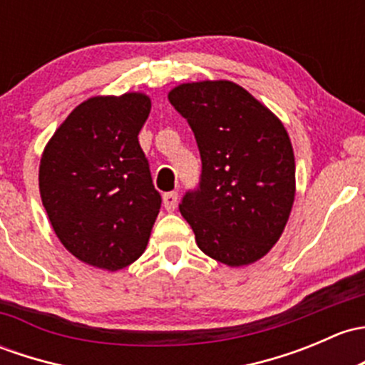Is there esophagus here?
<instances>
[{
	"label": "esophagus",
	"mask_w": 365,
	"mask_h": 365,
	"mask_svg": "<svg viewBox=\"0 0 365 365\" xmlns=\"http://www.w3.org/2000/svg\"><path fill=\"white\" fill-rule=\"evenodd\" d=\"M163 202H164V208H166L168 212H175L176 202H178V194H176V192H168V194H164Z\"/></svg>",
	"instance_id": "1"
}]
</instances>
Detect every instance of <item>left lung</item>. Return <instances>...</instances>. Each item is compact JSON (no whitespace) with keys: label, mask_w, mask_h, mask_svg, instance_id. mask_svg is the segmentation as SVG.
Instances as JSON below:
<instances>
[{"label":"left lung","mask_w":365,"mask_h":365,"mask_svg":"<svg viewBox=\"0 0 365 365\" xmlns=\"http://www.w3.org/2000/svg\"><path fill=\"white\" fill-rule=\"evenodd\" d=\"M201 153L199 189L180 212L208 257L231 267L262 259L282 236L295 197L294 148L282 120L229 80L182 83L168 94Z\"/></svg>","instance_id":"obj_1"}]
</instances>
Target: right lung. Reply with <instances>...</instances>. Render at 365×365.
I'll list each match as a JSON object with an SVG mask.
<instances>
[{
    "mask_svg": "<svg viewBox=\"0 0 365 365\" xmlns=\"http://www.w3.org/2000/svg\"><path fill=\"white\" fill-rule=\"evenodd\" d=\"M143 92L94 96L56 129L40 160V195L53 232L89 266L118 271L145 252L160 208L138 134Z\"/></svg>",
    "mask_w": 365,
    "mask_h": 365,
    "instance_id": "1",
    "label": "right lung"
}]
</instances>
